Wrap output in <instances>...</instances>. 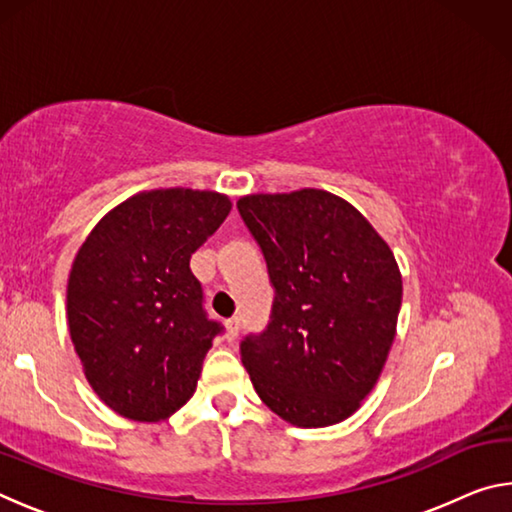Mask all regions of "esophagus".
<instances>
[{
  "label": "esophagus",
  "instance_id": "1",
  "mask_svg": "<svg viewBox=\"0 0 512 512\" xmlns=\"http://www.w3.org/2000/svg\"><path fill=\"white\" fill-rule=\"evenodd\" d=\"M237 332H239V318L225 320V336H228V341H235Z\"/></svg>",
  "mask_w": 512,
  "mask_h": 512
}]
</instances>
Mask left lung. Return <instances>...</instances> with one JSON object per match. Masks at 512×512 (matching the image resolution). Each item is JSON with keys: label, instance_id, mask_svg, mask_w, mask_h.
Returning a JSON list of instances; mask_svg holds the SVG:
<instances>
[{"label": "left lung", "instance_id": "left-lung-1", "mask_svg": "<svg viewBox=\"0 0 512 512\" xmlns=\"http://www.w3.org/2000/svg\"><path fill=\"white\" fill-rule=\"evenodd\" d=\"M237 207L275 289L266 332L241 343L257 395L293 427L348 420L395 341L402 273L393 250L325 189L250 194Z\"/></svg>", "mask_w": 512, "mask_h": 512}]
</instances>
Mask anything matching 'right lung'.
Returning a JSON list of instances; mask_svg holds the SVG:
<instances>
[{"instance_id":"add662e5","label":"right lung","mask_w":512,"mask_h":512,"mask_svg":"<svg viewBox=\"0 0 512 512\" xmlns=\"http://www.w3.org/2000/svg\"><path fill=\"white\" fill-rule=\"evenodd\" d=\"M207 189H151L103 216L74 257L67 323L92 391L137 422L194 395L221 325L207 318L189 259L230 214Z\"/></svg>"}]
</instances>
